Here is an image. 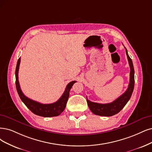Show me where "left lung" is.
Masks as SVG:
<instances>
[{"instance_id": "1", "label": "left lung", "mask_w": 152, "mask_h": 152, "mask_svg": "<svg viewBox=\"0 0 152 152\" xmlns=\"http://www.w3.org/2000/svg\"><path fill=\"white\" fill-rule=\"evenodd\" d=\"M125 48L126 49V54L128 60V63L130 67V83L128 85V87L126 91L123 94H121L119 98H118L114 102L110 103L100 104L94 103L87 99V103L89 108L94 115L104 116H111L115 115L118 113H119L124 108V106L126 105L132 96L134 85V71L132 59L128 56V51L125 47Z\"/></svg>"}]
</instances>
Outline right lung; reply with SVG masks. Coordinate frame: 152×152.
I'll return each mask as SVG.
<instances>
[{
  "label": "right lung",
  "instance_id": "1",
  "mask_svg": "<svg viewBox=\"0 0 152 152\" xmlns=\"http://www.w3.org/2000/svg\"><path fill=\"white\" fill-rule=\"evenodd\" d=\"M20 58H19L17 63L15 69V86L19 96L27 107L29 108L34 114L43 117H53L59 115L66 108V103L69 96L70 89L72 85L76 82L72 81L67 84L64 93L57 102L51 104H42L28 98L22 93L18 80V72Z\"/></svg>",
  "mask_w": 152,
  "mask_h": 152
}]
</instances>
